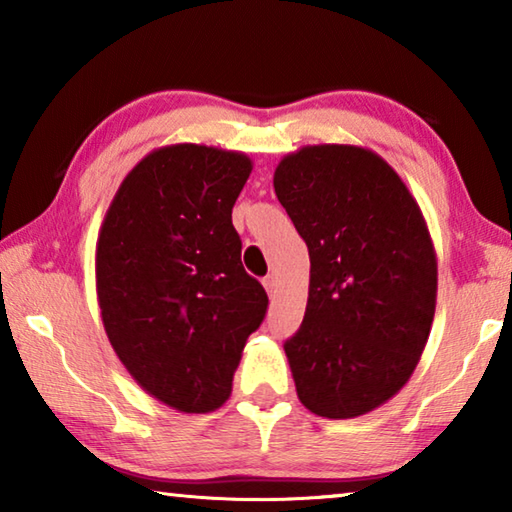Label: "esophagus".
Instances as JSON below:
<instances>
[{
  "mask_svg": "<svg viewBox=\"0 0 512 512\" xmlns=\"http://www.w3.org/2000/svg\"><path fill=\"white\" fill-rule=\"evenodd\" d=\"M262 284H264V289H266V293L268 296H275V289H277V277L271 273V275H266L264 280H262Z\"/></svg>",
  "mask_w": 512,
  "mask_h": 512,
  "instance_id": "34e87169",
  "label": "esophagus"
}]
</instances>
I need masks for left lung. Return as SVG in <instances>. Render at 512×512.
Returning <instances> with one entry per match:
<instances>
[{
    "instance_id": "1",
    "label": "left lung",
    "mask_w": 512,
    "mask_h": 512,
    "mask_svg": "<svg viewBox=\"0 0 512 512\" xmlns=\"http://www.w3.org/2000/svg\"><path fill=\"white\" fill-rule=\"evenodd\" d=\"M277 201L309 248V298L284 343L300 402L329 420L386 404L427 345L438 259L418 201L381 155L307 144L275 167Z\"/></svg>"
}]
</instances>
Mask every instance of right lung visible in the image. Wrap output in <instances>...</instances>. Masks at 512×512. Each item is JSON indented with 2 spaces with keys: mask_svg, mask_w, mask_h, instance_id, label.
<instances>
[{
  "mask_svg": "<svg viewBox=\"0 0 512 512\" xmlns=\"http://www.w3.org/2000/svg\"><path fill=\"white\" fill-rule=\"evenodd\" d=\"M250 171L241 151L160 146L126 173L103 216L94 257L103 329L142 391L180 413L228 400L266 314L232 225Z\"/></svg>",
  "mask_w": 512,
  "mask_h": 512,
  "instance_id": "1",
  "label": "right lung"
}]
</instances>
